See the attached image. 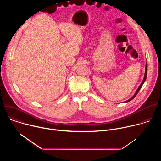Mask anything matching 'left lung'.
Segmentation results:
<instances>
[{"instance_id": "left-lung-1", "label": "left lung", "mask_w": 161, "mask_h": 161, "mask_svg": "<svg viewBox=\"0 0 161 161\" xmlns=\"http://www.w3.org/2000/svg\"><path fill=\"white\" fill-rule=\"evenodd\" d=\"M147 62H146V66H145V76H144V78H143V81H142V83L140 84V85L139 86V87L137 88V90L136 91V92H135V94H134V95L130 98V99H129V100H127V101H125L124 103H127V102H129V101H130L132 99H133L135 97H136V96L137 95V94L138 93V92H139V90H140V88H142V85H143V83H145V81H146V79H147Z\"/></svg>"}]
</instances>
